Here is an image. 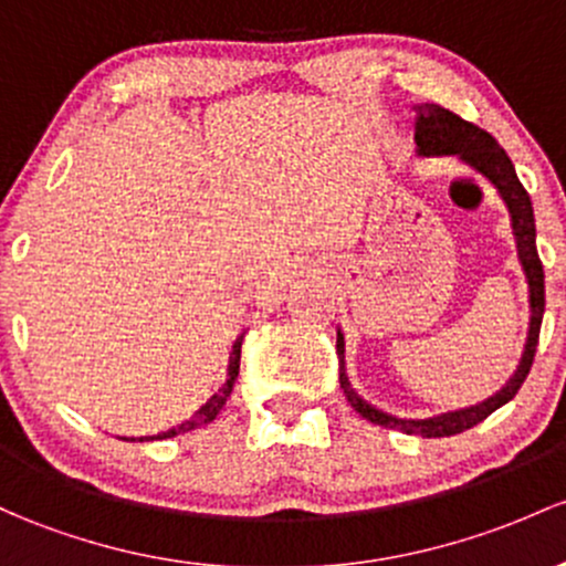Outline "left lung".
<instances>
[{
    "mask_svg": "<svg viewBox=\"0 0 566 566\" xmlns=\"http://www.w3.org/2000/svg\"><path fill=\"white\" fill-rule=\"evenodd\" d=\"M416 154L418 156H459L461 161L470 164L475 172L483 175L491 186L500 191L502 202L507 205L510 212V227H513L515 237V251H518L521 270H524L528 283V334L524 354H521L518 367H515L513 378H510L494 397L485 402L461 407V410L440 412L431 418H397L388 412L378 410L356 394L350 386L348 375H345V337L337 332V356H339V388L345 391L348 402L361 418L378 423V427L405 431V434L418 437H451L461 434V431L472 429L475 423L489 418L491 412L500 410L510 399L518 394L524 386L528 369H532L534 350H537L539 326H543L545 313V272L543 261L537 256V229H534V210L532 199H528L526 188L521 186L518 175H515L513 161L504 154L502 145L480 126L470 124V120L459 118V115L446 111L440 105H416Z\"/></svg>",
    "mask_w": 566,
    "mask_h": 566,
    "instance_id": "left-lung-1",
    "label": "left lung"
}]
</instances>
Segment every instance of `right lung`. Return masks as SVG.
I'll return each instance as SVG.
<instances>
[{
  "instance_id": "obj_1",
  "label": "right lung",
  "mask_w": 566,
  "mask_h": 566,
  "mask_svg": "<svg viewBox=\"0 0 566 566\" xmlns=\"http://www.w3.org/2000/svg\"><path fill=\"white\" fill-rule=\"evenodd\" d=\"M240 348H242V337H237V343L232 345V356H229V380L223 382V388H218V394H212V397L208 399V405L199 407V410L193 412V416L188 418V421L180 423L178 429L161 431V434H156V437H139V442H143V440H167V437L186 434V431L199 429V427H205V423L216 421V416H218V412H221V407L227 405L229 394H232L237 375H240ZM132 440H135V437H132Z\"/></svg>"
}]
</instances>
